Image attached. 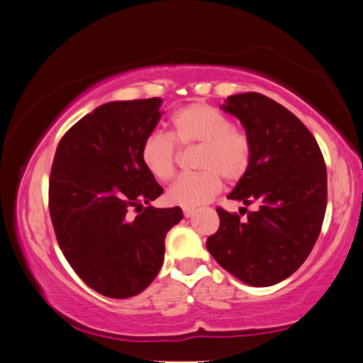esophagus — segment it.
<instances>
[{
    "label": "esophagus",
    "instance_id": "obj_1",
    "mask_svg": "<svg viewBox=\"0 0 363 363\" xmlns=\"http://www.w3.org/2000/svg\"><path fill=\"white\" fill-rule=\"evenodd\" d=\"M194 211H196V209L194 208H182V213H184V216L186 218H189V216H193L194 215Z\"/></svg>",
    "mask_w": 363,
    "mask_h": 363
}]
</instances>
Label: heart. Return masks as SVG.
I'll use <instances>...</instances> for the list:
<instances>
[{
  "label": "heart",
  "mask_w": 363,
  "mask_h": 363,
  "mask_svg": "<svg viewBox=\"0 0 363 363\" xmlns=\"http://www.w3.org/2000/svg\"><path fill=\"white\" fill-rule=\"evenodd\" d=\"M179 147L199 145L196 167L199 172L181 176L170 186L167 198L179 206H199L223 189V177L237 182L252 164V142L245 130L233 125L230 116L204 103L181 108L170 118V135L148 133L140 157L157 181L176 176Z\"/></svg>",
  "instance_id": "obj_1"
}]
</instances>
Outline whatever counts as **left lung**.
<instances>
[{
    "mask_svg": "<svg viewBox=\"0 0 363 363\" xmlns=\"http://www.w3.org/2000/svg\"><path fill=\"white\" fill-rule=\"evenodd\" d=\"M242 121L252 164L228 198L257 211L216 208L220 228L206 247L218 264L248 286L267 287L294 274L311 253L325 220L326 164L316 138L298 116L259 93L226 98Z\"/></svg>",
    "mask_w": 363,
    "mask_h": 363,
    "instance_id": "obj_1",
    "label": "left lung"
}]
</instances>
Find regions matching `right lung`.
Segmentation results:
<instances>
[{
  "label": "right lung",
  "mask_w": 363,
  "mask_h": 363,
  "mask_svg": "<svg viewBox=\"0 0 363 363\" xmlns=\"http://www.w3.org/2000/svg\"><path fill=\"white\" fill-rule=\"evenodd\" d=\"M162 103L101 104L72 125L55 150L49 211L57 243L74 272L108 298H132L150 286L162 267L165 235L182 220L179 206H148L164 189L140 157ZM130 208L139 215L130 217Z\"/></svg>",
  "instance_id": "1"
}]
</instances>
